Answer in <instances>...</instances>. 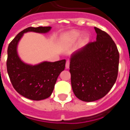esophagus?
Listing matches in <instances>:
<instances>
[{"label":"esophagus","mask_w":130,"mask_h":130,"mask_svg":"<svg viewBox=\"0 0 130 130\" xmlns=\"http://www.w3.org/2000/svg\"><path fill=\"white\" fill-rule=\"evenodd\" d=\"M69 67H70V61H69V60H67L66 63V68L68 69Z\"/></svg>","instance_id":"esophagus-1"}]
</instances>
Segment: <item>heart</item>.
<instances>
[{"mask_svg":"<svg viewBox=\"0 0 130 130\" xmlns=\"http://www.w3.org/2000/svg\"><path fill=\"white\" fill-rule=\"evenodd\" d=\"M80 35H81V32L77 30H71L62 36V42L66 44H72L79 38ZM87 38V35L85 34L83 36V38L86 39Z\"/></svg>","mask_w":130,"mask_h":130,"instance_id":"heart-1","label":"heart"}]
</instances>
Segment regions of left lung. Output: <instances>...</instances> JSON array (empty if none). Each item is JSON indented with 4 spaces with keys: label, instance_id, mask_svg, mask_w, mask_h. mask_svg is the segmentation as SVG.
Returning <instances> with one entry per match:
<instances>
[{
    "label": "left lung",
    "instance_id": "obj_1",
    "mask_svg": "<svg viewBox=\"0 0 130 130\" xmlns=\"http://www.w3.org/2000/svg\"><path fill=\"white\" fill-rule=\"evenodd\" d=\"M96 41L89 42L70 58L72 90L77 98L94 102L105 96L118 76L119 53L107 32L94 27Z\"/></svg>",
    "mask_w": 130,
    "mask_h": 130
}]
</instances>
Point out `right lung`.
I'll return each mask as SVG.
<instances>
[{
    "instance_id": "right-lung-1",
    "label": "right lung",
    "mask_w": 130,
    "mask_h": 130,
    "mask_svg": "<svg viewBox=\"0 0 130 130\" xmlns=\"http://www.w3.org/2000/svg\"><path fill=\"white\" fill-rule=\"evenodd\" d=\"M51 28V26L28 27L16 36L8 47L6 66L10 81L15 90L28 99L39 101L51 96L58 75L65 68L66 60L45 61L34 66L25 64L18 55V44L24 33H47Z\"/></svg>"
}]
</instances>
